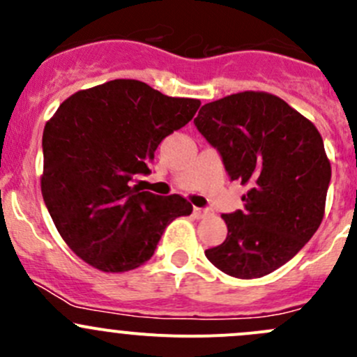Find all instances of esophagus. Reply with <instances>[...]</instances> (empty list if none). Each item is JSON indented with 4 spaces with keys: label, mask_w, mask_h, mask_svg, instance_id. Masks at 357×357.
I'll return each mask as SVG.
<instances>
[{
    "label": "esophagus",
    "mask_w": 357,
    "mask_h": 357,
    "mask_svg": "<svg viewBox=\"0 0 357 357\" xmlns=\"http://www.w3.org/2000/svg\"><path fill=\"white\" fill-rule=\"evenodd\" d=\"M193 215H195L197 219H205L211 215V211L208 208H200V207H195L193 208Z\"/></svg>",
    "instance_id": "obj_1"
}]
</instances>
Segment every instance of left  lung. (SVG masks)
Segmentation results:
<instances>
[{"label": "left lung", "instance_id": "8db88e82", "mask_svg": "<svg viewBox=\"0 0 357 357\" xmlns=\"http://www.w3.org/2000/svg\"><path fill=\"white\" fill-rule=\"evenodd\" d=\"M195 126L219 150L229 179L248 186L243 211L222 214L226 240L205 255L235 278L269 275L311 240L325 215L332 165L321 135L266 91L205 103Z\"/></svg>", "mask_w": 357, "mask_h": 357}]
</instances>
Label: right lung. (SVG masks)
<instances>
[{"instance_id": "1", "label": "right lung", "mask_w": 357, "mask_h": 357, "mask_svg": "<svg viewBox=\"0 0 357 357\" xmlns=\"http://www.w3.org/2000/svg\"><path fill=\"white\" fill-rule=\"evenodd\" d=\"M200 100L172 98L136 79H115L68 96L43 131L41 193L60 236L103 273L145 264L165 226L193 207L181 195L132 186Z\"/></svg>"}]
</instances>
